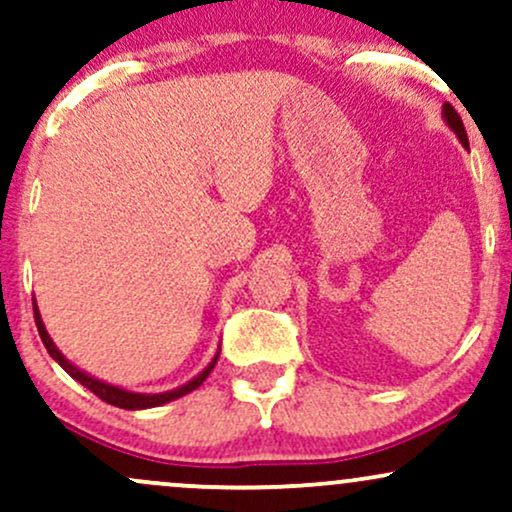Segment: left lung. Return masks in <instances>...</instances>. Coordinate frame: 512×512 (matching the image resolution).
I'll return each mask as SVG.
<instances>
[{
	"mask_svg": "<svg viewBox=\"0 0 512 512\" xmlns=\"http://www.w3.org/2000/svg\"><path fill=\"white\" fill-rule=\"evenodd\" d=\"M443 122L452 129V132H455V137L460 139V144L464 146V149H469V139H467V132H464V125H462L460 115H457V110L452 108L450 103L443 105Z\"/></svg>",
	"mask_w": 512,
	"mask_h": 512,
	"instance_id": "1",
	"label": "left lung"
}]
</instances>
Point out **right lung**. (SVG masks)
Returning a JSON list of instances; mask_svg holds the SVG:
<instances>
[{
	"mask_svg": "<svg viewBox=\"0 0 512 512\" xmlns=\"http://www.w3.org/2000/svg\"><path fill=\"white\" fill-rule=\"evenodd\" d=\"M33 313H35V325H38L40 339H43V344H45V349H48V354L55 358V361L60 363V366L67 370L69 375H72L76 383H81L84 387H88V390H91L93 395L101 397L103 402L113 404V407H120V409H132V411L151 409V407H161V404L173 402V399H178V397H185L187 392L197 390V387L209 378V373H211V370H214L216 361H219L221 346H219V349H216V356L211 358L209 366L204 368L202 373H197L192 380H187L185 385L173 387V390H168V392H156V395H146V392H132V390H125V387H120V385H110V383H105V380L93 378V375H88L86 370L76 368L74 363L69 361V358L64 356L60 349H57L55 342H52V337L48 334V330H45L43 317H40V310H38V305H35V301H33Z\"/></svg>",
	"mask_w": 512,
	"mask_h": 512,
	"instance_id": "right-lung-1",
	"label": "right lung"
}]
</instances>
